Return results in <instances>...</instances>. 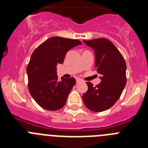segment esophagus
Listing matches in <instances>:
<instances>
[{
	"label": "esophagus",
	"instance_id": "1",
	"mask_svg": "<svg viewBox=\"0 0 148 148\" xmlns=\"http://www.w3.org/2000/svg\"><path fill=\"white\" fill-rule=\"evenodd\" d=\"M82 79H81L80 78H76V82H77V83L82 82Z\"/></svg>",
	"mask_w": 148,
	"mask_h": 148
}]
</instances>
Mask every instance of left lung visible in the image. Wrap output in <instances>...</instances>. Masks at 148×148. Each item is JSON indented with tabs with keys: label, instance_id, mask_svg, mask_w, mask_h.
Listing matches in <instances>:
<instances>
[{
	"label": "left lung",
	"instance_id": "obj_1",
	"mask_svg": "<svg viewBox=\"0 0 148 148\" xmlns=\"http://www.w3.org/2000/svg\"><path fill=\"white\" fill-rule=\"evenodd\" d=\"M95 53V65L101 75L100 84L93 87L87 82L88 90L82 99L85 106L93 112H102L118 101L126 85V63L114 44L107 38L83 40Z\"/></svg>",
	"mask_w": 148,
	"mask_h": 148
}]
</instances>
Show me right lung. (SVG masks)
<instances>
[{"label":"right lung","mask_w":148,"mask_h":148,"mask_svg":"<svg viewBox=\"0 0 148 148\" xmlns=\"http://www.w3.org/2000/svg\"><path fill=\"white\" fill-rule=\"evenodd\" d=\"M82 44L78 40L52 37L39 45L32 54L27 67L29 91L44 109L56 111L64 106L75 79L62 77L58 81L56 66L63 64L68 51Z\"/></svg>","instance_id":"obj_1"}]
</instances>
